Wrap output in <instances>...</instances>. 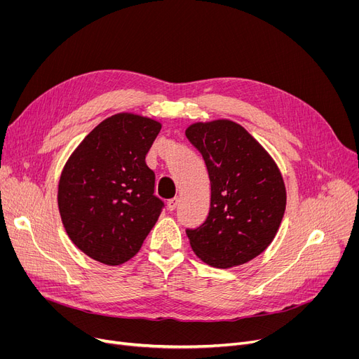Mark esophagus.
<instances>
[{
	"label": "esophagus",
	"instance_id": "1",
	"mask_svg": "<svg viewBox=\"0 0 359 359\" xmlns=\"http://www.w3.org/2000/svg\"><path fill=\"white\" fill-rule=\"evenodd\" d=\"M177 205H179V198H173L167 202V208L168 211H175L177 208Z\"/></svg>",
	"mask_w": 359,
	"mask_h": 359
}]
</instances>
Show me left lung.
I'll return each instance as SVG.
<instances>
[{
  "instance_id": "obj_1",
  "label": "left lung",
  "mask_w": 359,
  "mask_h": 359,
  "mask_svg": "<svg viewBox=\"0 0 359 359\" xmlns=\"http://www.w3.org/2000/svg\"><path fill=\"white\" fill-rule=\"evenodd\" d=\"M186 137L202 154L211 182L205 222L186 230L196 256L214 268L243 265L265 252L285 212V183L273 158L241 125L198 122Z\"/></svg>"
}]
</instances>
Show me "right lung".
I'll list each match as a JSON object with an SVG mask.
<instances>
[{
    "instance_id": "add662e5",
    "label": "right lung",
    "mask_w": 359,
    "mask_h": 359,
    "mask_svg": "<svg viewBox=\"0 0 359 359\" xmlns=\"http://www.w3.org/2000/svg\"><path fill=\"white\" fill-rule=\"evenodd\" d=\"M161 123L118 113L94 128L68 158L58 208L71 241L109 266L134 257L154 227L163 201L145 156Z\"/></svg>"
}]
</instances>
